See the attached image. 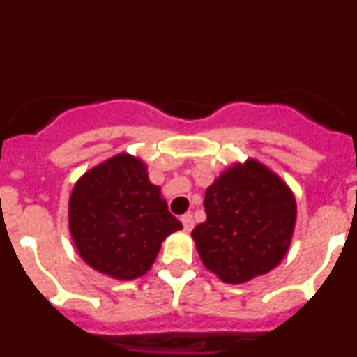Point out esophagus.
Returning <instances> with one entry per match:
<instances>
[{"label": "esophagus", "instance_id": "obj_1", "mask_svg": "<svg viewBox=\"0 0 357 357\" xmlns=\"http://www.w3.org/2000/svg\"><path fill=\"white\" fill-rule=\"evenodd\" d=\"M181 222H182V225H184V230H191L195 225L193 216H191V214H184V216L181 218Z\"/></svg>", "mask_w": 357, "mask_h": 357}]
</instances>
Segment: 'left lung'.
<instances>
[{"mask_svg":"<svg viewBox=\"0 0 357 357\" xmlns=\"http://www.w3.org/2000/svg\"><path fill=\"white\" fill-rule=\"evenodd\" d=\"M206 222L191 232L207 270L227 284H243L284 259L296 222L291 189L272 169L247 159L207 188Z\"/></svg>","mask_w":357,"mask_h":357,"instance_id":"obj_1","label":"left lung"}]
</instances>
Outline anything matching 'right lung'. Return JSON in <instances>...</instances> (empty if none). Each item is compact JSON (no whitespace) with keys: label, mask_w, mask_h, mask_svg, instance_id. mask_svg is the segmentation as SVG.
Segmentation results:
<instances>
[{"label":"right lung","mask_w":357,"mask_h":357,"mask_svg":"<svg viewBox=\"0 0 357 357\" xmlns=\"http://www.w3.org/2000/svg\"><path fill=\"white\" fill-rule=\"evenodd\" d=\"M69 232L82 259L119 280L144 275L160 243L182 223L168 211L146 164L118 153L77 181L69 197Z\"/></svg>","instance_id":"obj_1"}]
</instances>
